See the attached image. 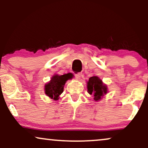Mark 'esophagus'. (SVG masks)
<instances>
[{
    "instance_id": "obj_1",
    "label": "esophagus",
    "mask_w": 148,
    "mask_h": 148,
    "mask_svg": "<svg viewBox=\"0 0 148 148\" xmlns=\"http://www.w3.org/2000/svg\"><path fill=\"white\" fill-rule=\"evenodd\" d=\"M81 74H80V73H78V74H75V77L77 79H80V78H81Z\"/></svg>"
}]
</instances>
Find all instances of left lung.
I'll use <instances>...</instances> for the list:
<instances>
[{
	"label": "left lung",
	"instance_id": "obj_1",
	"mask_svg": "<svg viewBox=\"0 0 148 148\" xmlns=\"http://www.w3.org/2000/svg\"><path fill=\"white\" fill-rule=\"evenodd\" d=\"M87 87L89 94H93L95 101L99 100L101 97H103V95H106L107 92L106 86L103 85L102 81L96 76L90 78L89 81H88Z\"/></svg>",
	"mask_w": 148,
	"mask_h": 148
}]
</instances>
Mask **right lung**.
Returning <instances> with one entry per match:
<instances>
[{
  "instance_id": "right-lung-1",
  "label": "right lung",
  "mask_w": 148,
  "mask_h": 148,
  "mask_svg": "<svg viewBox=\"0 0 148 148\" xmlns=\"http://www.w3.org/2000/svg\"><path fill=\"white\" fill-rule=\"evenodd\" d=\"M71 79V76L67 74L64 75H54L50 82L45 85V93L47 96L54 100H58L59 96L63 92L64 86L66 81Z\"/></svg>"
}]
</instances>
